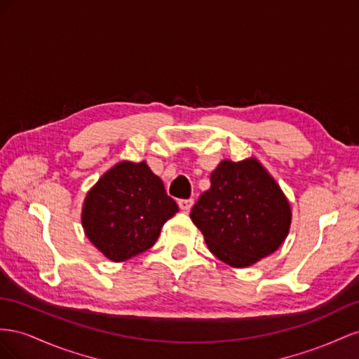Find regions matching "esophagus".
Returning <instances> with one entry per match:
<instances>
[{
	"label": "esophagus",
	"mask_w": 359,
	"mask_h": 359,
	"mask_svg": "<svg viewBox=\"0 0 359 359\" xmlns=\"http://www.w3.org/2000/svg\"><path fill=\"white\" fill-rule=\"evenodd\" d=\"M192 203H194V200H192V198H187V200H179V201H177L179 208H180L182 210H185V212H188V210L192 208Z\"/></svg>",
	"instance_id": "esophagus-1"
}]
</instances>
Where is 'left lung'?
<instances>
[{
	"mask_svg": "<svg viewBox=\"0 0 359 359\" xmlns=\"http://www.w3.org/2000/svg\"><path fill=\"white\" fill-rule=\"evenodd\" d=\"M213 255L233 268H247L280 248L292 210L278 183L254 159L221 161L210 188L191 210Z\"/></svg>",
	"mask_w": 359,
	"mask_h": 359,
	"instance_id": "1",
	"label": "left lung"
}]
</instances>
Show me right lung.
I'll return each mask as SVG.
<instances>
[{"instance_id":"add662e5","label":"right lung","mask_w":359,"mask_h":359,"mask_svg":"<svg viewBox=\"0 0 359 359\" xmlns=\"http://www.w3.org/2000/svg\"><path fill=\"white\" fill-rule=\"evenodd\" d=\"M179 210L147 163L123 161L87 192L83 227L90 242L112 262L144 252Z\"/></svg>"}]
</instances>
